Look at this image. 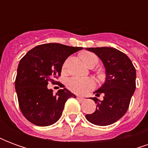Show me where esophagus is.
Instances as JSON below:
<instances>
[{
  "label": "esophagus",
  "mask_w": 148,
  "mask_h": 148,
  "mask_svg": "<svg viewBox=\"0 0 148 148\" xmlns=\"http://www.w3.org/2000/svg\"><path fill=\"white\" fill-rule=\"evenodd\" d=\"M78 101H83L84 100H85V98L84 97H80V96H77V97H76Z\"/></svg>",
  "instance_id": "34e87169"
}]
</instances>
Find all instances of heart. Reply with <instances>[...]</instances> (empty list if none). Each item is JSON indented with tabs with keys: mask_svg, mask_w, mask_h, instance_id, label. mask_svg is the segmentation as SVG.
I'll use <instances>...</instances> for the list:
<instances>
[{
	"mask_svg": "<svg viewBox=\"0 0 148 148\" xmlns=\"http://www.w3.org/2000/svg\"><path fill=\"white\" fill-rule=\"evenodd\" d=\"M82 58L85 63L92 68L95 66L98 62V58L95 54L86 52L82 55ZM66 68V62H65L62 69ZM66 86L71 92L78 94H86L95 87V82L90 78H81V77H71L66 82Z\"/></svg>",
	"mask_w": 148,
	"mask_h": 148,
	"instance_id": "1",
	"label": "heart"
}]
</instances>
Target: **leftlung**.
<instances>
[{
  "instance_id": "1",
  "label": "left lung",
  "mask_w": 148,
  "mask_h": 148,
  "mask_svg": "<svg viewBox=\"0 0 148 148\" xmlns=\"http://www.w3.org/2000/svg\"><path fill=\"white\" fill-rule=\"evenodd\" d=\"M103 62L106 71L105 84L94 93L104 94L102 101L92 99L97 104L94 112L86 115L90 123L106 126L116 122L127 112L131 98L136 90V68L130 58L123 52L112 47H90Z\"/></svg>"
}]
</instances>
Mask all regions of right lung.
<instances>
[{"mask_svg": "<svg viewBox=\"0 0 148 148\" xmlns=\"http://www.w3.org/2000/svg\"><path fill=\"white\" fill-rule=\"evenodd\" d=\"M82 47L60 43L36 46L21 58L17 68L15 88L19 107L27 121L38 126H49L61 117L65 103L74 93L64 88L54 94L47 89L61 75L66 59Z\"/></svg>", "mask_w": 148, "mask_h": 148, "instance_id": "right-lung-1", "label": "right lung"}]
</instances>
